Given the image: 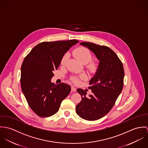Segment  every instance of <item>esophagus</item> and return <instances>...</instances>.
I'll list each match as a JSON object with an SVG mask.
<instances>
[{
	"mask_svg": "<svg viewBox=\"0 0 148 148\" xmlns=\"http://www.w3.org/2000/svg\"><path fill=\"white\" fill-rule=\"evenodd\" d=\"M76 88L74 87V86H72L71 87V91H76Z\"/></svg>",
	"mask_w": 148,
	"mask_h": 148,
	"instance_id": "34e87169",
	"label": "esophagus"
}]
</instances>
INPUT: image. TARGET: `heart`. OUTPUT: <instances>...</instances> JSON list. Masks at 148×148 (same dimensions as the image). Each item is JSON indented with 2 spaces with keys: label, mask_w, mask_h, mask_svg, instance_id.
<instances>
[{
  "label": "heart",
  "mask_w": 148,
  "mask_h": 148,
  "mask_svg": "<svg viewBox=\"0 0 148 148\" xmlns=\"http://www.w3.org/2000/svg\"><path fill=\"white\" fill-rule=\"evenodd\" d=\"M74 55L77 60H78L81 62H82L83 64H87V63L89 62L92 59V54H91V52L90 51V50L87 49L86 48H84V47H80V48H78L77 49L75 50L74 51ZM67 56H68L67 54H66L63 57V58L61 60L62 65H64L65 63L66 60L67 58ZM88 67L90 68V69L91 71H94L97 70V66L95 63L91 62L89 64ZM81 78H85L86 77L84 75H82ZM72 80L73 82H75V83H78L79 82L78 79L77 78H73Z\"/></svg>",
  "instance_id": "b5f03b06"
}]
</instances>
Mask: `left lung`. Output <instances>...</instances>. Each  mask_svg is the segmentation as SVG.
Segmentation results:
<instances>
[{"label":"left lung","instance_id":"8db88e82","mask_svg":"<svg viewBox=\"0 0 148 148\" xmlns=\"http://www.w3.org/2000/svg\"><path fill=\"white\" fill-rule=\"evenodd\" d=\"M80 44L91 50L99 62L89 82L88 88L92 94L87 97L84 90L77 89L82 100L75 107L76 112L84 120L94 121L107 115L114 106L123 87L124 67L116 54L110 48L87 42Z\"/></svg>","mask_w":148,"mask_h":148}]
</instances>
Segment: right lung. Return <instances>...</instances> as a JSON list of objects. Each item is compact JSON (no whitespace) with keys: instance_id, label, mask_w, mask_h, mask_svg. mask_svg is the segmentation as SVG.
Wrapping results in <instances>:
<instances>
[{"instance_id":"right-lung-1","label":"right lung","mask_w":148,"mask_h":148,"mask_svg":"<svg viewBox=\"0 0 148 148\" xmlns=\"http://www.w3.org/2000/svg\"><path fill=\"white\" fill-rule=\"evenodd\" d=\"M79 41L74 40L42 42L26 56L21 67V90L33 111L40 117L58 112L71 87L65 83L51 82L65 54Z\"/></svg>"}]
</instances>
